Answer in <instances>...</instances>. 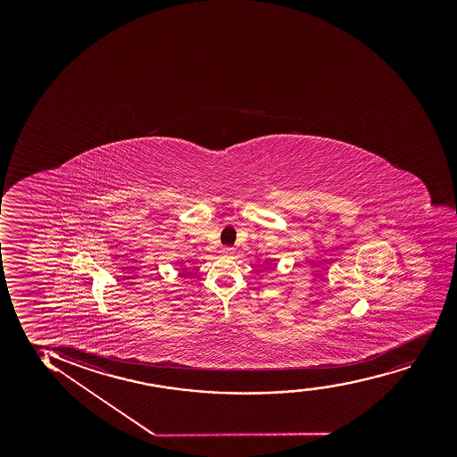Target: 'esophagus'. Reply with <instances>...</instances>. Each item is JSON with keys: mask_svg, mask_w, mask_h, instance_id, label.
I'll return each instance as SVG.
<instances>
[{"mask_svg": "<svg viewBox=\"0 0 457 457\" xmlns=\"http://www.w3.org/2000/svg\"><path fill=\"white\" fill-rule=\"evenodd\" d=\"M220 253H222V254H233V253H235V250H233V247H222Z\"/></svg>", "mask_w": 457, "mask_h": 457, "instance_id": "esophagus-1", "label": "esophagus"}]
</instances>
